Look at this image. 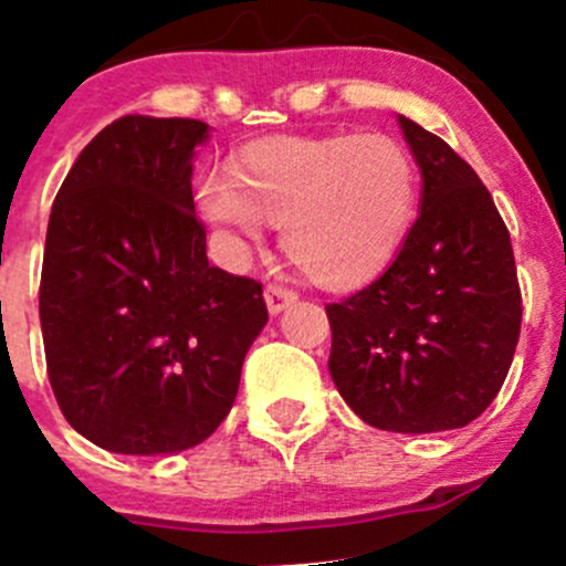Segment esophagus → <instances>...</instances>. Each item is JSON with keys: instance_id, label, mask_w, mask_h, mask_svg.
Here are the masks:
<instances>
[{"instance_id": "esophagus-1", "label": "esophagus", "mask_w": 566, "mask_h": 566, "mask_svg": "<svg viewBox=\"0 0 566 566\" xmlns=\"http://www.w3.org/2000/svg\"><path fill=\"white\" fill-rule=\"evenodd\" d=\"M295 301H298V295H295L293 290L279 287V284H268L265 287V304H268V312H271V315H282V312L290 310Z\"/></svg>"}]
</instances>
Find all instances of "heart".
I'll use <instances>...</instances> for the list:
<instances>
[{
    "label": "heart",
    "instance_id": "b5f03b06",
    "mask_svg": "<svg viewBox=\"0 0 566 566\" xmlns=\"http://www.w3.org/2000/svg\"><path fill=\"white\" fill-rule=\"evenodd\" d=\"M420 177L389 135L265 137L196 190L201 221L234 240L282 223L287 260L317 287L350 293L398 256L417 212Z\"/></svg>",
    "mask_w": 566,
    "mask_h": 566
}]
</instances>
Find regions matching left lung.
<instances>
[{"label":"left lung","mask_w":566,"mask_h":566,"mask_svg":"<svg viewBox=\"0 0 566 566\" xmlns=\"http://www.w3.org/2000/svg\"><path fill=\"white\" fill-rule=\"evenodd\" d=\"M422 177L420 216L392 265L328 304V373L373 429L431 434L473 422L501 392L520 339L517 268L479 174L398 115Z\"/></svg>","instance_id":"left-lung-1"}]
</instances>
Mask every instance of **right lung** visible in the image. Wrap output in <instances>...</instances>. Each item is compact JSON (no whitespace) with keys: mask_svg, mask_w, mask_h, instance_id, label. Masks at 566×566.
Listing matches in <instances>:
<instances>
[{"mask_svg":"<svg viewBox=\"0 0 566 566\" xmlns=\"http://www.w3.org/2000/svg\"><path fill=\"white\" fill-rule=\"evenodd\" d=\"M210 126L124 115L80 151L46 229L41 332L71 429L126 457L205 442L268 323L262 284L207 260L193 157Z\"/></svg>","mask_w":566,"mask_h":566,"instance_id":"add662e5","label":"right lung"}]
</instances>
